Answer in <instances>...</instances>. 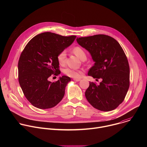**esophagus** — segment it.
Returning <instances> with one entry per match:
<instances>
[{"label": "esophagus", "mask_w": 147, "mask_h": 147, "mask_svg": "<svg viewBox=\"0 0 147 147\" xmlns=\"http://www.w3.org/2000/svg\"><path fill=\"white\" fill-rule=\"evenodd\" d=\"M73 80L74 81H80L81 80L80 79H78V78H74Z\"/></svg>", "instance_id": "34e87169"}]
</instances>
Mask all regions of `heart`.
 Segmentation results:
<instances>
[{
    "label": "heart",
    "instance_id": "obj_1",
    "mask_svg": "<svg viewBox=\"0 0 147 147\" xmlns=\"http://www.w3.org/2000/svg\"><path fill=\"white\" fill-rule=\"evenodd\" d=\"M74 53L81 60H85L87 58L86 56V53L85 51L81 47H76L74 48L73 50ZM57 59L59 62V63L61 65H65V62H66V52L65 50H63L60 51L57 56ZM64 73L67 75V76L73 77V78H78L81 77L82 75V72L79 70H74L71 68H67L65 69L64 70Z\"/></svg>",
    "mask_w": 147,
    "mask_h": 147
}]
</instances>
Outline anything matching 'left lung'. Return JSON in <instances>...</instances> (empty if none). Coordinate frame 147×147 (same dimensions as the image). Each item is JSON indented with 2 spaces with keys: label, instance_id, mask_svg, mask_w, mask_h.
I'll list each match as a JSON object with an SVG mask.
<instances>
[{
  "label": "left lung",
  "instance_id": "obj_1",
  "mask_svg": "<svg viewBox=\"0 0 147 147\" xmlns=\"http://www.w3.org/2000/svg\"><path fill=\"white\" fill-rule=\"evenodd\" d=\"M76 40L95 62L88 75L102 79L99 85L90 82L85 92L87 100L99 111L114 110L124 100L130 86L129 65L122 48L113 38L103 34Z\"/></svg>",
  "mask_w": 147,
  "mask_h": 147
}]
</instances>
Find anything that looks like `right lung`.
I'll return each instance as SVG.
<instances>
[{
    "instance_id": "add662e5",
    "label": "right lung",
    "mask_w": 147,
    "mask_h": 147,
    "mask_svg": "<svg viewBox=\"0 0 147 147\" xmlns=\"http://www.w3.org/2000/svg\"><path fill=\"white\" fill-rule=\"evenodd\" d=\"M76 38L47 32L34 36L26 46L18 63V81L26 98L34 107L52 108L63 98L70 78L63 76L53 82L48 78L60 74L57 56L71 45Z\"/></svg>"
}]
</instances>
